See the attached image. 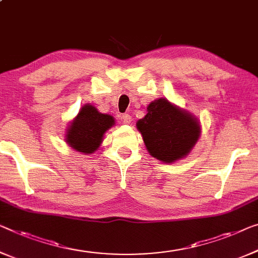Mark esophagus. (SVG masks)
<instances>
[{
    "instance_id": "1",
    "label": "esophagus",
    "mask_w": 258,
    "mask_h": 258,
    "mask_svg": "<svg viewBox=\"0 0 258 258\" xmlns=\"http://www.w3.org/2000/svg\"><path fill=\"white\" fill-rule=\"evenodd\" d=\"M120 118H121V120H122V122H124V124H131V122H132V117H131L128 113L121 114Z\"/></svg>"
}]
</instances>
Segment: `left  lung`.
I'll list each match as a JSON object with an SVG mask.
<instances>
[{"label": "left lung", "mask_w": 258, "mask_h": 258, "mask_svg": "<svg viewBox=\"0 0 258 258\" xmlns=\"http://www.w3.org/2000/svg\"><path fill=\"white\" fill-rule=\"evenodd\" d=\"M137 128L149 154L164 163L185 157L201 136L198 119L166 98L147 106V114L138 120Z\"/></svg>", "instance_id": "obj_1"}]
</instances>
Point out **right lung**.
I'll return each mask as SVG.
<instances>
[{"label":"right lung","mask_w":258,"mask_h":258,"mask_svg":"<svg viewBox=\"0 0 258 258\" xmlns=\"http://www.w3.org/2000/svg\"><path fill=\"white\" fill-rule=\"evenodd\" d=\"M113 125L112 116L98 112L94 105L86 104L67 128L66 142L75 151L91 154L97 151L104 133Z\"/></svg>","instance_id":"1"}]
</instances>
